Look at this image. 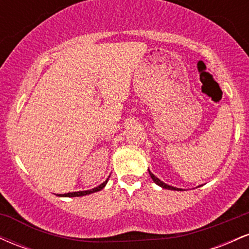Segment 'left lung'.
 I'll list each match as a JSON object with an SVG mask.
<instances>
[{
    "instance_id": "obj_1",
    "label": "left lung",
    "mask_w": 249,
    "mask_h": 249,
    "mask_svg": "<svg viewBox=\"0 0 249 249\" xmlns=\"http://www.w3.org/2000/svg\"><path fill=\"white\" fill-rule=\"evenodd\" d=\"M148 173H150L151 178H152L153 181L156 182L157 185H159V186H160V187H162V188H166V190H179V188H176V187H173V186H170V185H167V184H165V182H162L161 180H159L158 178H157L156 176H154L153 173H151L150 171H148Z\"/></svg>"
}]
</instances>
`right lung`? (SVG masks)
Here are the masks:
<instances>
[{
  "instance_id": "add662e5",
  "label": "right lung",
  "mask_w": 249,
  "mask_h": 249,
  "mask_svg": "<svg viewBox=\"0 0 249 249\" xmlns=\"http://www.w3.org/2000/svg\"><path fill=\"white\" fill-rule=\"evenodd\" d=\"M107 180H105L103 184L99 185L98 187H95L92 188V190L90 191H79V192H72V193H65V194H59V196H87V194H91V193H95V192H98V191H101L104 188L105 185H107Z\"/></svg>"
}]
</instances>
